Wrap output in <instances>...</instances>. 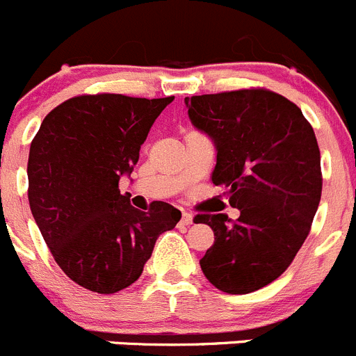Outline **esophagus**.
Here are the masks:
<instances>
[{"label":"esophagus","instance_id":"1","mask_svg":"<svg viewBox=\"0 0 356 356\" xmlns=\"http://www.w3.org/2000/svg\"><path fill=\"white\" fill-rule=\"evenodd\" d=\"M181 225H184V227H189V225H193V214H189V212H182Z\"/></svg>","mask_w":356,"mask_h":356}]
</instances>
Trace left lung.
Listing matches in <instances>:
<instances>
[{
	"label": "left lung",
	"instance_id": "obj_1",
	"mask_svg": "<svg viewBox=\"0 0 356 356\" xmlns=\"http://www.w3.org/2000/svg\"><path fill=\"white\" fill-rule=\"evenodd\" d=\"M193 126L214 142L212 182L238 219L198 214L214 232L200 260L218 290L244 295L283 274L304 244L321 198L320 149L293 102L267 89L184 98Z\"/></svg>",
	"mask_w": 356,
	"mask_h": 356
}]
</instances>
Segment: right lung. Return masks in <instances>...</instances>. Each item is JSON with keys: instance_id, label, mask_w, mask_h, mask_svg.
<instances>
[{"instance_id": "obj_1", "label": "right lung", "mask_w": 356, "mask_h": 356, "mask_svg": "<svg viewBox=\"0 0 356 356\" xmlns=\"http://www.w3.org/2000/svg\"><path fill=\"white\" fill-rule=\"evenodd\" d=\"M168 98L75 96L49 112L29 147L31 214L56 264L96 293H115L140 277L156 241L181 211L152 204L142 212L121 195L119 179L138 161L140 145Z\"/></svg>"}]
</instances>
